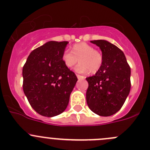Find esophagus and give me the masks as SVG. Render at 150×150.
I'll list each match as a JSON object with an SVG mask.
<instances>
[{
	"mask_svg": "<svg viewBox=\"0 0 150 150\" xmlns=\"http://www.w3.org/2000/svg\"><path fill=\"white\" fill-rule=\"evenodd\" d=\"M76 76L78 79H84L85 78L84 76H83V75H79V74H77Z\"/></svg>",
	"mask_w": 150,
	"mask_h": 150,
	"instance_id": "34e87169",
	"label": "esophagus"
}]
</instances>
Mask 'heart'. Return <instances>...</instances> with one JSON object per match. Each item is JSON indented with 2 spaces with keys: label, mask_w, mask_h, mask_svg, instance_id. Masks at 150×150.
<instances>
[{
  "label": "heart",
  "mask_w": 150,
  "mask_h": 150,
  "mask_svg": "<svg viewBox=\"0 0 150 150\" xmlns=\"http://www.w3.org/2000/svg\"><path fill=\"white\" fill-rule=\"evenodd\" d=\"M64 66L71 68L79 60L80 63L75 70L80 73L91 72L95 74L102 67L103 57L101 52L85 42L75 44L72 47V52L64 50L62 55Z\"/></svg>",
  "instance_id": "heart-1"
}]
</instances>
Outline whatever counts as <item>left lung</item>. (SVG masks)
Wrapping results in <instances>:
<instances>
[{
    "label": "left lung",
    "instance_id": "left-lung-1",
    "mask_svg": "<svg viewBox=\"0 0 150 150\" xmlns=\"http://www.w3.org/2000/svg\"><path fill=\"white\" fill-rule=\"evenodd\" d=\"M100 47L103 57L101 68L86 78V101L90 109L101 116H109L124 105L131 88V68L124 52L105 40L91 41Z\"/></svg>",
    "mask_w": 150,
    "mask_h": 150
}]
</instances>
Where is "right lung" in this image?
<instances>
[{
  "instance_id": "obj_1",
  "label": "right lung",
  "mask_w": 150,
  "mask_h": 150,
  "mask_svg": "<svg viewBox=\"0 0 150 150\" xmlns=\"http://www.w3.org/2000/svg\"><path fill=\"white\" fill-rule=\"evenodd\" d=\"M67 44L47 42L30 53L23 67V92L31 106L42 116L52 117L62 113L78 80L62 60Z\"/></svg>"
}]
</instances>
